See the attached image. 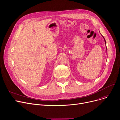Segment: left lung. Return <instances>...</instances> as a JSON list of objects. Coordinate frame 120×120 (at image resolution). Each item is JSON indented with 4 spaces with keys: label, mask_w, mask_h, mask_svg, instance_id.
<instances>
[{
    "label": "left lung",
    "mask_w": 120,
    "mask_h": 120,
    "mask_svg": "<svg viewBox=\"0 0 120 120\" xmlns=\"http://www.w3.org/2000/svg\"><path fill=\"white\" fill-rule=\"evenodd\" d=\"M102 37H103L104 38V40H105V45H106V41H105V38H104V37H103V36H102ZM106 50H107V48H106Z\"/></svg>",
    "instance_id": "obj_1"
}]
</instances>
